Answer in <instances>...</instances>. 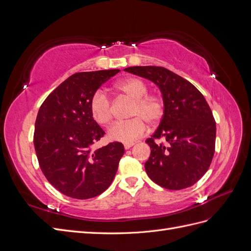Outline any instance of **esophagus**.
Here are the masks:
<instances>
[{
  "label": "esophagus",
  "instance_id": "34e87169",
  "mask_svg": "<svg viewBox=\"0 0 251 251\" xmlns=\"http://www.w3.org/2000/svg\"><path fill=\"white\" fill-rule=\"evenodd\" d=\"M134 142H130V143H125V149L126 150H128V149H130V148H132L133 146H134Z\"/></svg>",
  "mask_w": 251,
  "mask_h": 251
}]
</instances>
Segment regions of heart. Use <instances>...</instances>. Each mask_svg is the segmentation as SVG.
I'll list each match as a JSON object with an SVG mask.
<instances>
[{"label":"heart","mask_w":251,"mask_h":251,"mask_svg":"<svg viewBox=\"0 0 251 251\" xmlns=\"http://www.w3.org/2000/svg\"><path fill=\"white\" fill-rule=\"evenodd\" d=\"M115 89L135 101L131 113V117L134 119L114 125L108 135L112 140L130 143L146 133V121L155 125L162 118L164 101L157 94H148V85L137 77H127L116 82ZM90 111L98 125L107 126L112 121L111 100L102 91H96L91 98Z\"/></svg>","instance_id":"obj_1"}]
</instances>
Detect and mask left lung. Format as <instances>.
Masks as SVG:
<instances>
[{
	"mask_svg": "<svg viewBox=\"0 0 251 251\" xmlns=\"http://www.w3.org/2000/svg\"><path fill=\"white\" fill-rule=\"evenodd\" d=\"M125 71L153 81L160 89L164 113L144 164L156 184L178 191L194 185L207 172L215 154L216 121L207 101L191 82L163 67L136 66ZM162 138L165 144H156Z\"/></svg>",
	"mask_w": 251,
	"mask_h": 251,
	"instance_id": "1",
	"label": "left lung"
}]
</instances>
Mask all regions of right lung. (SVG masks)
<instances>
[{
    "instance_id": "obj_1",
    "label": "right lung",
    "mask_w": 251,
    "mask_h": 251,
    "mask_svg": "<svg viewBox=\"0 0 251 251\" xmlns=\"http://www.w3.org/2000/svg\"><path fill=\"white\" fill-rule=\"evenodd\" d=\"M118 69L71 75L45 100L37 113L33 143L49 183L74 199H90L107 189L125 154L120 142L93 149L104 131L93 119L90 101Z\"/></svg>"
}]
</instances>
